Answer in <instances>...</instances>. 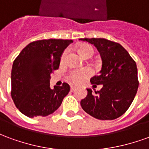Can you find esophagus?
Segmentation results:
<instances>
[{"label": "esophagus", "mask_w": 149, "mask_h": 149, "mask_svg": "<svg viewBox=\"0 0 149 149\" xmlns=\"http://www.w3.org/2000/svg\"><path fill=\"white\" fill-rule=\"evenodd\" d=\"M76 90V87H74V86H71V91L72 92H73V91Z\"/></svg>", "instance_id": "1"}]
</instances>
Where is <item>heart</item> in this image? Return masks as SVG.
Instances as JSON below:
<instances>
[{"mask_svg": "<svg viewBox=\"0 0 149 149\" xmlns=\"http://www.w3.org/2000/svg\"><path fill=\"white\" fill-rule=\"evenodd\" d=\"M78 52L81 54L82 57H84L87 55H93V49L90 45H82L79 47ZM67 54V50L64 52L61 56V61L65 58V56ZM91 75V72L88 69H77V70H72L68 74V81L71 82L73 84H80L82 82H84Z\"/></svg>", "mask_w": 149, "mask_h": 149, "instance_id": "obj_1", "label": "heart"}]
</instances>
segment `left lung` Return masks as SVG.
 I'll list each match as a JSON object with an SVG mask.
<instances>
[{"label":"left lung","instance_id":"obj_1","mask_svg":"<svg viewBox=\"0 0 149 149\" xmlns=\"http://www.w3.org/2000/svg\"><path fill=\"white\" fill-rule=\"evenodd\" d=\"M80 40L93 45L102 60L98 76L90 79L91 84H102L100 91L93 94L87 88L86 97L81 100L84 112L95 118L114 120L125 113L137 92L136 64L122 45L104 38H81Z\"/></svg>","mask_w":149,"mask_h":149}]
</instances>
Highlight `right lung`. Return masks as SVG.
I'll list each match as a JSON object with an SVG mask.
<instances>
[{
    "mask_svg": "<svg viewBox=\"0 0 149 149\" xmlns=\"http://www.w3.org/2000/svg\"><path fill=\"white\" fill-rule=\"evenodd\" d=\"M72 40H40L22 49L13 64L11 96L19 111L28 117L46 116L61 106L70 87L50 88L52 71L59 68L65 49Z\"/></svg>",
    "mask_w": 149,
    "mask_h": 149,
    "instance_id": "obj_1",
    "label": "right lung"
}]
</instances>
